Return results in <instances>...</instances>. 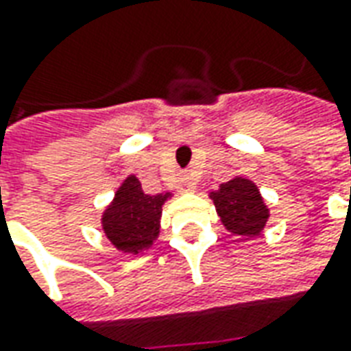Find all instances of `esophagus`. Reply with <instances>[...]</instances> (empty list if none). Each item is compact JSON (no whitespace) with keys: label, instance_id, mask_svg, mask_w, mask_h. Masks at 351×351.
Listing matches in <instances>:
<instances>
[{"label":"esophagus","instance_id":"1","mask_svg":"<svg viewBox=\"0 0 351 351\" xmlns=\"http://www.w3.org/2000/svg\"><path fill=\"white\" fill-rule=\"evenodd\" d=\"M178 190L180 192H193L195 190V184H193L192 176L190 175H182L180 178H178Z\"/></svg>","mask_w":351,"mask_h":351}]
</instances>
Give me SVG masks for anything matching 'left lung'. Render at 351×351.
I'll use <instances>...</instances> for the list:
<instances>
[{"mask_svg":"<svg viewBox=\"0 0 351 351\" xmlns=\"http://www.w3.org/2000/svg\"><path fill=\"white\" fill-rule=\"evenodd\" d=\"M210 201L228 232L241 239H251L262 234L269 218V209L258 186L251 178L235 175L218 190L209 193Z\"/></svg>","mask_w":351,"mask_h":351,"instance_id":"obj_1","label":"left lung"}]
</instances>
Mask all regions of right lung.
<instances>
[{
  "label": "right lung",
  "instance_id": "1",
  "mask_svg": "<svg viewBox=\"0 0 351 351\" xmlns=\"http://www.w3.org/2000/svg\"><path fill=\"white\" fill-rule=\"evenodd\" d=\"M173 197V193H144L141 180L129 175L108 203L100 226L106 239L123 254H142L156 243L161 230L163 205Z\"/></svg>",
  "mask_w": 351,
  "mask_h": 351
}]
</instances>
